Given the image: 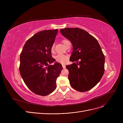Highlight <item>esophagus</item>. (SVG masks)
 <instances>
[{
    "mask_svg": "<svg viewBox=\"0 0 123 123\" xmlns=\"http://www.w3.org/2000/svg\"><path fill=\"white\" fill-rule=\"evenodd\" d=\"M62 67H63V69H64V68H66V65H65V64H62Z\"/></svg>",
    "mask_w": 123,
    "mask_h": 123,
    "instance_id": "34e87169",
    "label": "esophagus"
}]
</instances>
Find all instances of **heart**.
<instances>
[{
  "mask_svg": "<svg viewBox=\"0 0 123 123\" xmlns=\"http://www.w3.org/2000/svg\"><path fill=\"white\" fill-rule=\"evenodd\" d=\"M67 41H68V40L66 39H63L62 41V42L64 45L65 44ZM54 49V44H53L51 47V50L52 51H53ZM55 59L56 61L57 62L61 63H64L66 62H67V61L68 60V56H67L66 55L59 54L57 55L55 57Z\"/></svg>",
  "mask_w": 123,
  "mask_h": 123,
  "instance_id": "heart-1",
  "label": "heart"
}]
</instances>
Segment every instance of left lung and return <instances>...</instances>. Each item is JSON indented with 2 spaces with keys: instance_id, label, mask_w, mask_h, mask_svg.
<instances>
[{
  "instance_id": "8db88e82",
  "label": "left lung",
  "mask_w": 123,
  "mask_h": 123,
  "mask_svg": "<svg viewBox=\"0 0 123 123\" xmlns=\"http://www.w3.org/2000/svg\"><path fill=\"white\" fill-rule=\"evenodd\" d=\"M61 33L71 42L73 52L66 66L71 87L84 92L94 87L104 74L105 56L96 39L86 31L78 28L60 29Z\"/></svg>"
}]
</instances>
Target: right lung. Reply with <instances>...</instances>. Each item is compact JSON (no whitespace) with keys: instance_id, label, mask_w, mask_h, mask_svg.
<instances>
[{"instance_id":"add662e5","label":"right lung","mask_w":123,"mask_h":123,"mask_svg":"<svg viewBox=\"0 0 123 123\" xmlns=\"http://www.w3.org/2000/svg\"><path fill=\"white\" fill-rule=\"evenodd\" d=\"M58 29L43 30L30 38L20 55L19 71L25 85L34 93L42 96L53 92L63 67L52 57L51 47Z\"/></svg>"}]
</instances>
